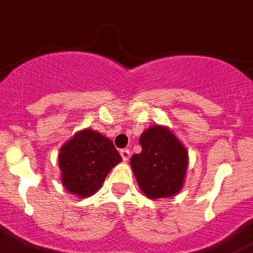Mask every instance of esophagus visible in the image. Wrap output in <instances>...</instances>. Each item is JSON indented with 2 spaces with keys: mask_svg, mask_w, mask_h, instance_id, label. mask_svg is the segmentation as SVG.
Masks as SVG:
<instances>
[{
  "mask_svg": "<svg viewBox=\"0 0 253 253\" xmlns=\"http://www.w3.org/2000/svg\"><path fill=\"white\" fill-rule=\"evenodd\" d=\"M120 155H122L123 160H125V162H126V160H129V158H130V150H128V149L122 150V151H120Z\"/></svg>",
  "mask_w": 253,
  "mask_h": 253,
  "instance_id": "obj_1",
  "label": "esophagus"
}]
</instances>
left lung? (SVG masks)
<instances>
[{
	"label": "left lung",
	"mask_w": 253,
	"mask_h": 253,
	"mask_svg": "<svg viewBox=\"0 0 253 253\" xmlns=\"http://www.w3.org/2000/svg\"><path fill=\"white\" fill-rule=\"evenodd\" d=\"M142 151L130 159L131 170L142 193L151 199L179 193L186 174L187 150L167 126L154 125L139 137Z\"/></svg>",
	"instance_id": "obj_1"
}]
</instances>
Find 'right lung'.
Masks as SVG:
<instances>
[{
    "instance_id": "right-lung-1",
    "label": "right lung",
    "mask_w": 253,
    "mask_h": 253,
    "mask_svg": "<svg viewBox=\"0 0 253 253\" xmlns=\"http://www.w3.org/2000/svg\"><path fill=\"white\" fill-rule=\"evenodd\" d=\"M62 183L80 198L93 195L122 156L110 138L91 129L77 131L60 149Z\"/></svg>"
}]
</instances>
